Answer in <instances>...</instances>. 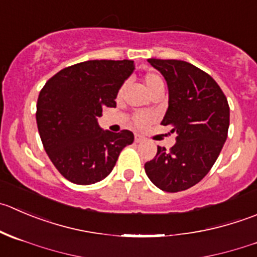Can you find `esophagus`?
Listing matches in <instances>:
<instances>
[{
    "mask_svg": "<svg viewBox=\"0 0 257 257\" xmlns=\"http://www.w3.org/2000/svg\"><path fill=\"white\" fill-rule=\"evenodd\" d=\"M143 141H144V137H142L141 134H136V136H134V142H136V143H141V142Z\"/></svg>",
    "mask_w": 257,
    "mask_h": 257,
    "instance_id": "obj_1",
    "label": "esophagus"
}]
</instances>
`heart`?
<instances>
[{"instance_id":"1","label":"heart","mask_w":257,"mask_h":257,"mask_svg":"<svg viewBox=\"0 0 257 257\" xmlns=\"http://www.w3.org/2000/svg\"><path fill=\"white\" fill-rule=\"evenodd\" d=\"M143 80H144V84L147 85V88H148V90L151 91V94L154 93L156 90H159V89H163L164 90V80L159 74L153 73V71L147 73L146 75L143 76ZM123 88L124 86H121V88L119 89L118 96H120L121 91H123ZM153 120H154V116L153 114L151 113H137L134 114L133 116L134 126L138 129L147 128V126H148Z\"/></svg>"}]
</instances>
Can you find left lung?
<instances>
[{
    "instance_id": "8db88e82",
    "label": "left lung",
    "mask_w": 257,
    "mask_h": 257,
    "mask_svg": "<svg viewBox=\"0 0 257 257\" xmlns=\"http://www.w3.org/2000/svg\"><path fill=\"white\" fill-rule=\"evenodd\" d=\"M168 85V109L162 125H171L177 142L157 148L144 164L148 178L166 192L191 188L210 172L227 138L230 106L211 75L182 60L148 59Z\"/></svg>"
}]
</instances>
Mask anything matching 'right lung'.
I'll use <instances>...</instances> for the list:
<instances>
[{"instance_id": "obj_1", "label": "right lung", "mask_w": 257, "mask_h": 257, "mask_svg": "<svg viewBox=\"0 0 257 257\" xmlns=\"http://www.w3.org/2000/svg\"><path fill=\"white\" fill-rule=\"evenodd\" d=\"M132 60H89L62 69L41 89L36 121L42 146L61 176L75 184L105 178L124 147L133 143L131 131L113 133L98 124L103 109L115 108L124 80L133 73Z\"/></svg>"}]
</instances>
